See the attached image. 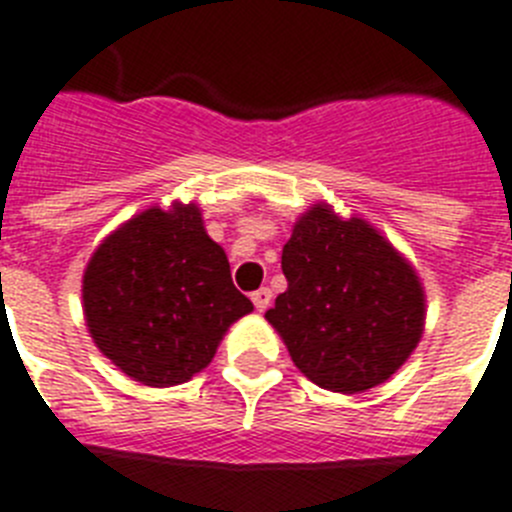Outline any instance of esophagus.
Wrapping results in <instances>:
<instances>
[{"label": "esophagus", "mask_w": 512, "mask_h": 512, "mask_svg": "<svg viewBox=\"0 0 512 512\" xmlns=\"http://www.w3.org/2000/svg\"><path fill=\"white\" fill-rule=\"evenodd\" d=\"M270 301H273V291H270V288H260V291L252 293V304H255L257 311L268 309Z\"/></svg>", "instance_id": "1"}]
</instances>
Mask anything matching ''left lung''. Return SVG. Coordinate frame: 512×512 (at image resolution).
I'll list each match as a JSON object with an SVG mask.
<instances>
[{"label":"left lung","instance_id":"1","mask_svg":"<svg viewBox=\"0 0 512 512\" xmlns=\"http://www.w3.org/2000/svg\"><path fill=\"white\" fill-rule=\"evenodd\" d=\"M288 288L265 319L306 379L340 394L384 384L425 330V288L410 260L361 216L314 203L293 224Z\"/></svg>","mask_w":512,"mask_h":512}]
</instances>
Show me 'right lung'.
<instances>
[{"instance_id":"right-lung-1","label":"right lung","mask_w":512,"mask_h":512,"mask_svg":"<svg viewBox=\"0 0 512 512\" xmlns=\"http://www.w3.org/2000/svg\"><path fill=\"white\" fill-rule=\"evenodd\" d=\"M82 309L97 350L126 376L177 386L213 361L226 330L255 306L231 283L201 208L175 201L136 213L97 244Z\"/></svg>"}]
</instances>
